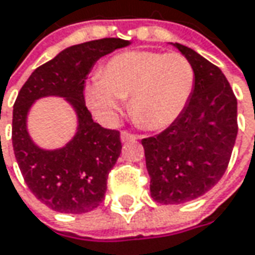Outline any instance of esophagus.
<instances>
[{
    "label": "esophagus",
    "instance_id": "esophagus-1",
    "mask_svg": "<svg viewBox=\"0 0 255 255\" xmlns=\"http://www.w3.org/2000/svg\"><path fill=\"white\" fill-rule=\"evenodd\" d=\"M136 138H138V136H136L135 134H131V132H128V131H121V141H123V142L134 141Z\"/></svg>",
    "mask_w": 255,
    "mask_h": 255
}]
</instances>
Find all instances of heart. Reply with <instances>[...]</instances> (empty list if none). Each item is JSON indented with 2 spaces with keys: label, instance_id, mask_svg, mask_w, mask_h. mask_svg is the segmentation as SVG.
Segmentation results:
<instances>
[{
  "label": "heart",
  "instance_id": "heart-1",
  "mask_svg": "<svg viewBox=\"0 0 255 255\" xmlns=\"http://www.w3.org/2000/svg\"><path fill=\"white\" fill-rule=\"evenodd\" d=\"M195 69L180 53L131 50L106 62L84 87L87 106L113 121L128 99L132 119L148 129H163L185 111L195 89Z\"/></svg>",
  "mask_w": 255,
  "mask_h": 255
}]
</instances>
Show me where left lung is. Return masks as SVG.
Masks as SVG:
<instances>
[{
    "mask_svg": "<svg viewBox=\"0 0 255 255\" xmlns=\"http://www.w3.org/2000/svg\"><path fill=\"white\" fill-rule=\"evenodd\" d=\"M195 69L185 111L162 132L144 138L151 196L179 205L205 195L229 166L239 131L237 99L219 67L193 49L175 43Z\"/></svg>",
    "mask_w": 255,
    "mask_h": 255,
    "instance_id": "left-lung-1",
    "label": "left lung"
}]
</instances>
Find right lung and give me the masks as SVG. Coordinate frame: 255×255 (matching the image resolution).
I'll use <instances>...</instances> for the list:
<instances>
[{
	"label": "right lung",
	"instance_id": "right-lung-1",
	"mask_svg": "<svg viewBox=\"0 0 255 255\" xmlns=\"http://www.w3.org/2000/svg\"><path fill=\"white\" fill-rule=\"evenodd\" d=\"M127 45L128 40L104 38L70 46L35 69L18 93L12 111L13 154L26 186L55 212L87 213L106 196L107 178L123 145L120 131L93 121L84 101V80L101 56ZM46 95L65 97L79 119L75 138L55 151L38 148L26 131L33 101Z\"/></svg>",
	"mask_w": 255,
	"mask_h": 255
}]
</instances>
